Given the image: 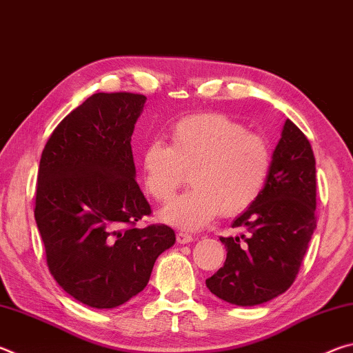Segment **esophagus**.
I'll use <instances>...</instances> for the list:
<instances>
[{
	"mask_svg": "<svg viewBox=\"0 0 353 353\" xmlns=\"http://www.w3.org/2000/svg\"><path fill=\"white\" fill-rule=\"evenodd\" d=\"M176 238H177V243L179 244H188V243H191L194 240L193 236H191L190 234H187V232H179V234L176 235Z\"/></svg>",
	"mask_w": 353,
	"mask_h": 353,
	"instance_id": "esophagus-1",
	"label": "esophagus"
}]
</instances>
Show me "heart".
<instances>
[{"mask_svg": "<svg viewBox=\"0 0 353 353\" xmlns=\"http://www.w3.org/2000/svg\"><path fill=\"white\" fill-rule=\"evenodd\" d=\"M272 170L266 137L221 113L179 119L170 143L152 140L143 148L141 174L157 202H170L187 182L193 188L166 207L162 218L185 230H198L218 213L235 216L254 204Z\"/></svg>", "mask_w": 353, "mask_h": 353, "instance_id": "obj_1", "label": "heart"}]
</instances>
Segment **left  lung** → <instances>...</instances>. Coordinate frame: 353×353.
<instances>
[{
    "mask_svg": "<svg viewBox=\"0 0 353 353\" xmlns=\"http://www.w3.org/2000/svg\"><path fill=\"white\" fill-rule=\"evenodd\" d=\"M316 160L312 145L291 119L274 149L265 190L232 227L240 236H219L224 266L205 280L223 301L259 305L290 288L316 229Z\"/></svg>",
    "mask_w": 353,
    "mask_h": 353,
    "instance_id": "left-lung-1",
    "label": "left lung"
}]
</instances>
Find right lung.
Listing matches in <instances>:
<instances>
[{"mask_svg":"<svg viewBox=\"0 0 353 353\" xmlns=\"http://www.w3.org/2000/svg\"><path fill=\"white\" fill-rule=\"evenodd\" d=\"M146 97L97 93L68 113L41 152L34 216L56 282L88 307L115 308L139 294L176 241L135 182L130 137Z\"/></svg>","mask_w":353,"mask_h":353,"instance_id":"add662e5","label":"right lung"}]
</instances>
